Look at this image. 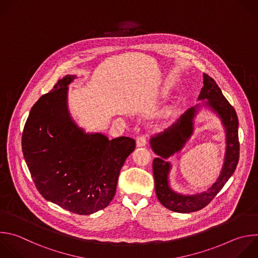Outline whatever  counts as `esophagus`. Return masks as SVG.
Masks as SVG:
<instances>
[{"mask_svg":"<svg viewBox=\"0 0 258 258\" xmlns=\"http://www.w3.org/2000/svg\"><path fill=\"white\" fill-rule=\"evenodd\" d=\"M147 144V137L145 135H141L137 138V146L138 147H144Z\"/></svg>","mask_w":258,"mask_h":258,"instance_id":"obj_1","label":"esophagus"}]
</instances>
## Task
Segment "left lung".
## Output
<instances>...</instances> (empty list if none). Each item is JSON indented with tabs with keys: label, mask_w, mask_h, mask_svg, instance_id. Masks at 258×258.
<instances>
[{
	"label": "left lung",
	"mask_w": 258,
	"mask_h": 258,
	"mask_svg": "<svg viewBox=\"0 0 258 258\" xmlns=\"http://www.w3.org/2000/svg\"><path fill=\"white\" fill-rule=\"evenodd\" d=\"M205 99H208L204 101L205 105L216 112L222 120L226 132L227 145L221 174L207 191L194 196H184L171 189L168 180L171 165L166 161L170 156L179 152L190 138L194 131V118L200 104L187 109L175 123L150 140L152 150L159 156L153 161L157 198L165 208L176 213L197 212L208 206L232 176L239 161L240 145L237 113L223 95L215 80L207 74H204V87L199 95V100Z\"/></svg>",
	"instance_id": "8db88e82"
}]
</instances>
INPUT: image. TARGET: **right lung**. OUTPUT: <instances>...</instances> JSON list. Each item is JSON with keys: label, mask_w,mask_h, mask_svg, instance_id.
Returning a JSON list of instances; mask_svg holds the SVG:
<instances>
[{"label": "right lung", "mask_w": 258, "mask_h": 258, "mask_svg": "<svg viewBox=\"0 0 258 258\" xmlns=\"http://www.w3.org/2000/svg\"><path fill=\"white\" fill-rule=\"evenodd\" d=\"M67 75L30 110L22 134V151L39 194L78 215H91L112 201L120 169L136 141L87 134L68 110Z\"/></svg>", "instance_id": "right-lung-1"}]
</instances>
